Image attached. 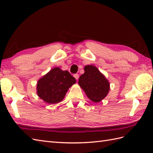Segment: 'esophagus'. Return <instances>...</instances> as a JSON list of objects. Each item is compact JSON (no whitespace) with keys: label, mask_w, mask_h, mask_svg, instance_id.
<instances>
[{"label":"esophagus","mask_w":153,"mask_h":153,"mask_svg":"<svg viewBox=\"0 0 153 153\" xmlns=\"http://www.w3.org/2000/svg\"><path fill=\"white\" fill-rule=\"evenodd\" d=\"M74 77H75V78H76V80H77V79H79V74H74Z\"/></svg>","instance_id":"esophagus-1"}]
</instances>
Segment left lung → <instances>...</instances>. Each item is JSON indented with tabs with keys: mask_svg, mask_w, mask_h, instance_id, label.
<instances>
[{
	"mask_svg": "<svg viewBox=\"0 0 153 153\" xmlns=\"http://www.w3.org/2000/svg\"><path fill=\"white\" fill-rule=\"evenodd\" d=\"M84 70L85 73L79 77V85L91 100L95 102H100L109 91L108 81L95 66L92 65L86 66Z\"/></svg>",
	"mask_w": 153,
	"mask_h": 153,
	"instance_id": "1",
	"label": "left lung"
}]
</instances>
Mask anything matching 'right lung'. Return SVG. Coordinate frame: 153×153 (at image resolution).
<instances>
[{"instance_id":"1","label":"right lung","mask_w":153,"mask_h":153,"mask_svg":"<svg viewBox=\"0 0 153 153\" xmlns=\"http://www.w3.org/2000/svg\"><path fill=\"white\" fill-rule=\"evenodd\" d=\"M76 82L68 71L54 68L37 82V95L48 104H56L64 98L68 89Z\"/></svg>"}]
</instances>
